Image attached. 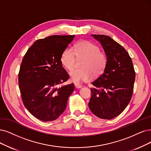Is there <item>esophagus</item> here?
Returning a JSON list of instances; mask_svg holds the SVG:
<instances>
[{"label":"esophagus","instance_id":"esophagus-1","mask_svg":"<svg viewBox=\"0 0 151 151\" xmlns=\"http://www.w3.org/2000/svg\"><path fill=\"white\" fill-rule=\"evenodd\" d=\"M75 87L76 88H81L82 87H83V86L81 85H80V84H79V83H75Z\"/></svg>","mask_w":151,"mask_h":151}]
</instances>
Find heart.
<instances>
[{"label":"heart","instance_id":"heart-1","mask_svg":"<svg viewBox=\"0 0 151 151\" xmlns=\"http://www.w3.org/2000/svg\"><path fill=\"white\" fill-rule=\"evenodd\" d=\"M77 58H83L81 68H74L70 72L72 81L80 83L89 81L93 79L94 74L101 75L107 64V57L100 51L97 45L89 41H82L77 43L74 50L71 47L64 49L61 55V63L68 70L74 66Z\"/></svg>","mask_w":151,"mask_h":151}]
</instances>
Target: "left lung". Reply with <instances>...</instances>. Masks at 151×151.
<instances>
[{"mask_svg": "<svg viewBox=\"0 0 151 151\" xmlns=\"http://www.w3.org/2000/svg\"><path fill=\"white\" fill-rule=\"evenodd\" d=\"M100 42L107 57L103 73L92 83L88 103L91 112L99 118L111 119L124 110L131 99L136 73L129 53L110 37L91 35Z\"/></svg>", "mask_w": 151, "mask_h": 151, "instance_id": "8db88e82", "label": "left lung"}]
</instances>
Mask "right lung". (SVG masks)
<instances>
[{
    "label": "right lung",
    "instance_id": "right-lung-1",
    "mask_svg": "<svg viewBox=\"0 0 151 151\" xmlns=\"http://www.w3.org/2000/svg\"><path fill=\"white\" fill-rule=\"evenodd\" d=\"M75 35H52L35 41L22 60L19 85L22 101L36 118L57 119L66 109L74 84L58 87L69 78L61 55Z\"/></svg>",
    "mask_w": 151,
    "mask_h": 151
}]
</instances>
